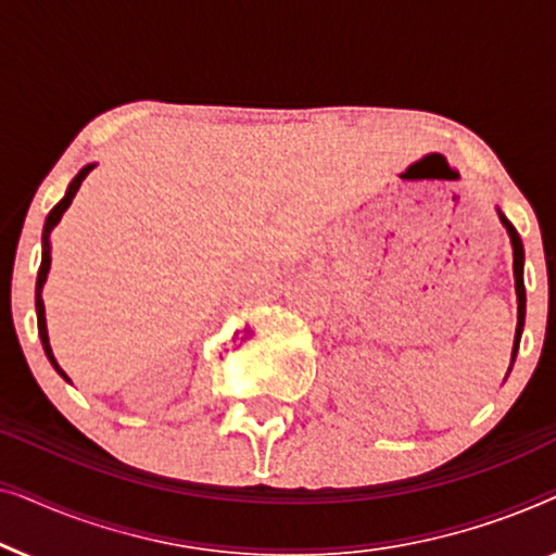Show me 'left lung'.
Returning <instances> with one entry per match:
<instances>
[{
  "label": "left lung",
  "instance_id": "left-lung-1",
  "mask_svg": "<svg viewBox=\"0 0 556 556\" xmlns=\"http://www.w3.org/2000/svg\"><path fill=\"white\" fill-rule=\"evenodd\" d=\"M498 212V219L501 225L506 227L508 232V240H511V250H514V288H516V337H514V349H511V367L516 362V352H519V344H521V331H523V318H527V288H523V242L519 238V232H516V227L508 223L504 212ZM511 367H508V371H511ZM506 371V377H508Z\"/></svg>",
  "mask_w": 556,
  "mask_h": 556
}]
</instances>
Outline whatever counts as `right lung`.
Returning a JSON list of instances; mask_svg holds the SVG:
<instances>
[{"label":"right lung","instance_id":"right-lung-1","mask_svg":"<svg viewBox=\"0 0 556 556\" xmlns=\"http://www.w3.org/2000/svg\"><path fill=\"white\" fill-rule=\"evenodd\" d=\"M96 166H98V164H86V166H83V169H80L78 174H75L71 185H67V192H65V197H63V200H60V202L55 204V207L50 210V215H48V219H45V227H42V263H40V270H37V286H35L37 331H40V341H42V349H45V354H48L50 364H52V367H55V371H58L60 377L65 379V382H71V377H67L65 371L60 369V364H58L55 354H52V346H50V337H48V321H45V301H42V286H45V280H48L50 263H52V257H50V253H52V242H50V235H52V230H55V225L60 223V217L65 215V210L71 207L73 197H75V192H78V189H80L83 179H86L88 174L96 169Z\"/></svg>","mask_w":556,"mask_h":556}]
</instances>
